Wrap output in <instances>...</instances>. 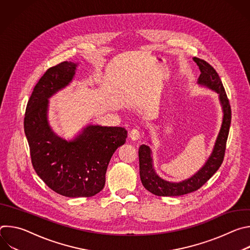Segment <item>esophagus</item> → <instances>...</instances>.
Wrapping results in <instances>:
<instances>
[{
	"instance_id": "esophagus-1",
	"label": "esophagus",
	"mask_w": 250,
	"mask_h": 250,
	"mask_svg": "<svg viewBox=\"0 0 250 250\" xmlns=\"http://www.w3.org/2000/svg\"><path fill=\"white\" fill-rule=\"evenodd\" d=\"M140 137V131L137 128H133L130 132H129V138L133 141L138 140Z\"/></svg>"
}]
</instances>
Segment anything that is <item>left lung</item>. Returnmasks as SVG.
<instances>
[{
    "label": "left lung",
    "mask_w": 250,
    "mask_h": 250,
    "mask_svg": "<svg viewBox=\"0 0 250 250\" xmlns=\"http://www.w3.org/2000/svg\"><path fill=\"white\" fill-rule=\"evenodd\" d=\"M193 59L201 71V75L198 78L197 83L200 86L206 87L219 95V100L224 114L222 126L212 151L206 163L193 176L180 182L166 181L159 177L153 167L151 148L146 145L140 146L138 150L140 180L147 191L156 196L176 197L197 191L218 171L224 160L226 145L231 122L230 104L217 71L203 59L197 57H194Z\"/></svg>",
    "instance_id": "left-lung-1"
}]
</instances>
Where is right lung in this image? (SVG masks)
Here are the masks:
<instances>
[{
	"instance_id": "right-lung-1",
	"label": "right lung",
	"mask_w": 250,
	"mask_h": 250,
	"mask_svg": "<svg viewBox=\"0 0 250 250\" xmlns=\"http://www.w3.org/2000/svg\"><path fill=\"white\" fill-rule=\"evenodd\" d=\"M77 66L64 61L46 71L32 91L23 122L35 172L51 190L69 198L103 190L110 160L127 136L124 127L99 125H88L71 140L53 131L48 99L72 82Z\"/></svg>"
}]
</instances>
